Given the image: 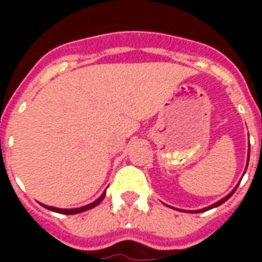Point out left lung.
I'll use <instances>...</instances> for the list:
<instances>
[{
	"label": "left lung",
	"instance_id": "1",
	"mask_svg": "<svg viewBox=\"0 0 262 262\" xmlns=\"http://www.w3.org/2000/svg\"><path fill=\"white\" fill-rule=\"evenodd\" d=\"M248 159H250V148H248ZM247 164H248V161H247ZM236 189H237V188H234V189H233V191H231V192L229 193L227 196H225V198H223V199H220L219 202H216V203H213V205H210L209 208H205V209H201V210H196V213H199V212H205V210H209V209L216 208V206H219V205H222V203H225L226 201H227V199H229V198H230L231 195L234 193V191H236Z\"/></svg>",
	"mask_w": 262,
	"mask_h": 262
}]
</instances>
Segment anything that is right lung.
<instances>
[{
	"instance_id": "right-lung-1",
	"label": "right lung",
	"mask_w": 262,
	"mask_h": 262,
	"mask_svg": "<svg viewBox=\"0 0 262 262\" xmlns=\"http://www.w3.org/2000/svg\"><path fill=\"white\" fill-rule=\"evenodd\" d=\"M105 198V192L101 195V196L98 198L95 202L90 203V205H85V206H81V208H77V209H59V208H53V206H48V205H43L45 208L49 209V210H53V212H57V213H63V214H75V213H81V212H85L88 209H92L95 208L97 205L102 202V199Z\"/></svg>"
}]
</instances>
